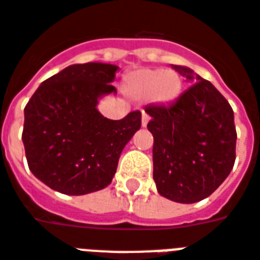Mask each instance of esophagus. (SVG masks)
<instances>
[{"mask_svg":"<svg viewBox=\"0 0 260 260\" xmlns=\"http://www.w3.org/2000/svg\"><path fill=\"white\" fill-rule=\"evenodd\" d=\"M149 122V116L147 113H143V117H141V123H143V127H145Z\"/></svg>","mask_w":260,"mask_h":260,"instance_id":"34e87169","label":"esophagus"}]
</instances>
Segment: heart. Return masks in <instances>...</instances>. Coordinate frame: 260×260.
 Listing matches in <instances>:
<instances>
[{
  "mask_svg": "<svg viewBox=\"0 0 260 260\" xmlns=\"http://www.w3.org/2000/svg\"><path fill=\"white\" fill-rule=\"evenodd\" d=\"M181 79L165 69H144L133 73L126 81V90L138 96H152L155 102L170 104L180 95Z\"/></svg>",
  "mask_w": 260,
  "mask_h": 260,
  "instance_id": "b5f03b06",
  "label": "heart"
}]
</instances>
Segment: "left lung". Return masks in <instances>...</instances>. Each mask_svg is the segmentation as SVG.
<instances>
[{
    "mask_svg": "<svg viewBox=\"0 0 260 260\" xmlns=\"http://www.w3.org/2000/svg\"><path fill=\"white\" fill-rule=\"evenodd\" d=\"M173 68L195 83L172 105L145 108L153 136V180L165 198L194 204L209 197L234 166V112L210 81L184 66Z\"/></svg>",
    "mask_w": 260,
    "mask_h": 260,
    "instance_id": "1",
    "label": "left lung"
}]
</instances>
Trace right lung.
<instances>
[{
	"label": "right lung",
	"instance_id": "1",
	"mask_svg": "<svg viewBox=\"0 0 260 260\" xmlns=\"http://www.w3.org/2000/svg\"><path fill=\"white\" fill-rule=\"evenodd\" d=\"M116 65L68 66L41 83L24 107L23 140L31 173L66 195H84L111 184L119 156L141 127V112L111 120L96 111L98 98L116 92Z\"/></svg>",
	"mask_w": 260,
	"mask_h": 260
}]
</instances>
